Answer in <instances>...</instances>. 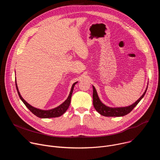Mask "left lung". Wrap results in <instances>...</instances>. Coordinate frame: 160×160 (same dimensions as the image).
I'll return each mask as SVG.
<instances>
[{
    "label": "left lung",
    "mask_w": 160,
    "mask_h": 160,
    "mask_svg": "<svg viewBox=\"0 0 160 160\" xmlns=\"http://www.w3.org/2000/svg\"><path fill=\"white\" fill-rule=\"evenodd\" d=\"M146 90L144 92V93L142 94V96L135 103L133 104L127 106V107H122V108H109L106 106H105L104 104L101 102L100 99H99V97L97 94V91L95 88V87L93 86V105L94 106V108L96 110L101 114V115L104 117H123L125 116L129 112L132 111V110L138 105V104L140 102V101L143 98L144 96Z\"/></svg>",
    "instance_id": "1"
}]
</instances>
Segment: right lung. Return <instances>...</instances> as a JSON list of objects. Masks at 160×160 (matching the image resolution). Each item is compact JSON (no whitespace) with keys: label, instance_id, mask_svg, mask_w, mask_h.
I'll return each instance as SVG.
<instances>
[{"label":"right lung","instance_id":"1","mask_svg":"<svg viewBox=\"0 0 160 160\" xmlns=\"http://www.w3.org/2000/svg\"><path fill=\"white\" fill-rule=\"evenodd\" d=\"M77 82H75L73 84L70 93L69 94V96L67 98V99L62 103L61 104L60 106H59L58 107L54 108L52 109L51 110H41L37 108H35L33 106H32L31 105H30L28 102H27L22 98L21 97V96L20 95V93L18 91V87H17V84L16 83V89L18 90V95L21 99V100L23 102V103L25 104V106L28 108V109L33 113L35 116H37V117L41 118H55V117H59L60 116H61L62 115L66 112V111L68 109V107H69L70 104V102H71V98H72V95L73 93V88L75 85L77 83Z\"/></svg>","mask_w":160,"mask_h":160}]
</instances>
